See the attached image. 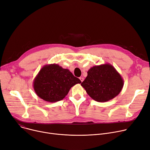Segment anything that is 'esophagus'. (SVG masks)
Returning a JSON list of instances; mask_svg holds the SVG:
<instances>
[{
    "mask_svg": "<svg viewBox=\"0 0 150 150\" xmlns=\"http://www.w3.org/2000/svg\"><path fill=\"white\" fill-rule=\"evenodd\" d=\"M79 79H80V81H81L82 82L83 81V80H84V78H83V77H80Z\"/></svg>",
    "mask_w": 150,
    "mask_h": 150,
    "instance_id": "34e87169",
    "label": "esophagus"
}]
</instances>
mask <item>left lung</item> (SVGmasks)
Segmentation results:
<instances>
[{
    "mask_svg": "<svg viewBox=\"0 0 150 150\" xmlns=\"http://www.w3.org/2000/svg\"><path fill=\"white\" fill-rule=\"evenodd\" d=\"M81 85L93 100L106 102L120 94L124 80L111 64H105L91 67Z\"/></svg>",
    "mask_w": 150,
    "mask_h": 150,
    "instance_id": "left-lung-1",
    "label": "left lung"
}]
</instances>
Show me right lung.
<instances>
[{
    "mask_svg": "<svg viewBox=\"0 0 150 150\" xmlns=\"http://www.w3.org/2000/svg\"><path fill=\"white\" fill-rule=\"evenodd\" d=\"M80 83L68 69L53 64L42 67L33 80V86L40 98L54 103L62 100L72 86Z\"/></svg>",
    "mask_w": 150,
    "mask_h": 150,
    "instance_id": "right-lung-1",
    "label": "right lung"
}]
</instances>
